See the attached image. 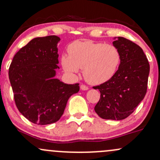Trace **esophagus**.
Listing matches in <instances>:
<instances>
[{"label": "esophagus", "instance_id": "obj_1", "mask_svg": "<svg viewBox=\"0 0 160 160\" xmlns=\"http://www.w3.org/2000/svg\"><path fill=\"white\" fill-rule=\"evenodd\" d=\"M80 89H81L82 90H87L89 88H88V87H87L86 85L81 84V85H80Z\"/></svg>", "mask_w": 160, "mask_h": 160}]
</instances>
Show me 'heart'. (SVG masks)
Listing matches in <instances>:
<instances>
[{
	"instance_id": "heart-1",
	"label": "heart",
	"mask_w": 160,
	"mask_h": 160,
	"mask_svg": "<svg viewBox=\"0 0 160 160\" xmlns=\"http://www.w3.org/2000/svg\"><path fill=\"white\" fill-rule=\"evenodd\" d=\"M69 56L61 57V65L67 73L77 75L83 69L85 80L99 85L108 81L120 64L121 53L112 44L91 40H77L68 47Z\"/></svg>"
}]
</instances>
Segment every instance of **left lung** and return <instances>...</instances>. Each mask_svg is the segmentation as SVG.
<instances>
[{
	"instance_id": "8db88e82",
	"label": "left lung",
	"mask_w": 160,
	"mask_h": 160,
	"mask_svg": "<svg viewBox=\"0 0 160 160\" xmlns=\"http://www.w3.org/2000/svg\"><path fill=\"white\" fill-rule=\"evenodd\" d=\"M112 44L120 51V64L108 81L93 87L100 92L94 110L105 120H121L132 113L144 99L149 63L142 48L131 40L118 37Z\"/></svg>"
}]
</instances>
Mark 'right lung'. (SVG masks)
Listing matches in <instances>:
<instances>
[{
    "label": "right lung",
    "mask_w": 160,
    "mask_h": 160,
    "mask_svg": "<svg viewBox=\"0 0 160 160\" xmlns=\"http://www.w3.org/2000/svg\"><path fill=\"white\" fill-rule=\"evenodd\" d=\"M58 36L36 38L13 57L9 79L18 110L38 125L57 122L68 99L78 93L79 83L67 84L55 78L58 66Z\"/></svg>",
    "instance_id": "obj_1"
}]
</instances>
